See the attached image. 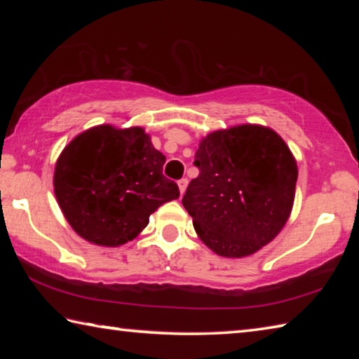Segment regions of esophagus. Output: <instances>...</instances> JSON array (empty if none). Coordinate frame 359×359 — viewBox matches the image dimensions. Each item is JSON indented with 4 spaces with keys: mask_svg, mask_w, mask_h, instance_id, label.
<instances>
[{
    "mask_svg": "<svg viewBox=\"0 0 359 359\" xmlns=\"http://www.w3.org/2000/svg\"><path fill=\"white\" fill-rule=\"evenodd\" d=\"M177 185H179V190H180V194H184V193H185V190H187L188 180H187V179H180V180L177 182Z\"/></svg>",
    "mask_w": 359,
    "mask_h": 359,
    "instance_id": "esophagus-1",
    "label": "esophagus"
}]
</instances>
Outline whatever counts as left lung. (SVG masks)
<instances>
[{
  "mask_svg": "<svg viewBox=\"0 0 359 359\" xmlns=\"http://www.w3.org/2000/svg\"><path fill=\"white\" fill-rule=\"evenodd\" d=\"M182 204L212 252L242 258L280 233L293 209L297 166L274 130L239 125L205 136Z\"/></svg>",
  "mask_w": 359,
  "mask_h": 359,
  "instance_id": "1",
  "label": "left lung"
}]
</instances>
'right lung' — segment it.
I'll use <instances>...</instances> for the list:
<instances>
[{"mask_svg": "<svg viewBox=\"0 0 359 359\" xmlns=\"http://www.w3.org/2000/svg\"><path fill=\"white\" fill-rule=\"evenodd\" d=\"M165 161L139 126H93L58 156L53 191L81 238L118 247L135 239L161 204L179 198L177 184L163 175Z\"/></svg>", "mask_w": 359, "mask_h": 359, "instance_id": "add662e5", "label": "right lung"}]
</instances>
